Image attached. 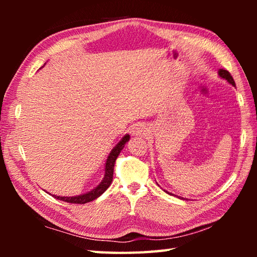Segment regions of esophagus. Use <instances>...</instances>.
<instances>
[{
    "mask_svg": "<svg viewBox=\"0 0 257 257\" xmlns=\"http://www.w3.org/2000/svg\"><path fill=\"white\" fill-rule=\"evenodd\" d=\"M147 132H149V128H147V125L146 124H144V123H137V124H135V127L133 128V132H132V134L134 135H139V136H141V135H143V136H146V134H147Z\"/></svg>",
    "mask_w": 257,
    "mask_h": 257,
    "instance_id": "esophagus-1",
    "label": "esophagus"
}]
</instances>
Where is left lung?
<instances>
[{"mask_svg":"<svg viewBox=\"0 0 257 257\" xmlns=\"http://www.w3.org/2000/svg\"><path fill=\"white\" fill-rule=\"evenodd\" d=\"M219 76L222 78V79H224V80H227L229 84H231L232 86H236V84H234V80H233V78H232V76L230 75L229 73V71H227V70H224V69H220L219 70ZM165 193L167 194H169V195H171V196H176V197H178V198H182L184 199V197H180V196H177V195H175V194H172V193H169L168 190H164Z\"/></svg>","mask_w":257,"mask_h":257,"instance_id":"1","label":"left lung"}]
</instances>
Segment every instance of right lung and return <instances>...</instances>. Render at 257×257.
Here are the masks:
<instances>
[{
  "label": "right lung",
  "mask_w": 257,
  "mask_h": 257,
  "mask_svg": "<svg viewBox=\"0 0 257 257\" xmlns=\"http://www.w3.org/2000/svg\"><path fill=\"white\" fill-rule=\"evenodd\" d=\"M129 139H130L129 135L128 134L124 135V136L121 138V141L118 143V144L113 147L106 159L105 168H104V172H105L104 173V178L102 179V181L99 182L96 187H95L94 189L88 191V193L76 195V196H56V195H52V196L56 199H60V201L71 203V204H85V203L92 202V201H94V199H96L97 197L101 196L104 191H105L112 184L113 170H114L115 160H116V158H118V155L120 154V152L123 150L124 144L129 141Z\"/></svg>",
  "instance_id": "1"
}]
</instances>
